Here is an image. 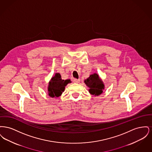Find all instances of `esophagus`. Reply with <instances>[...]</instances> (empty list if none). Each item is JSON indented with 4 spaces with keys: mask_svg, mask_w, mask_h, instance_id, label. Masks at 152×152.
<instances>
[{
    "mask_svg": "<svg viewBox=\"0 0 152 152\" xmlns=\"http://www.w3.org/2000/svg\"><path fill=\"white\" fill-rule=\"evenodd\" d=\"M73 82H74L75 83H80V80L74 79L73 80Z\"/></svg>",
    "mask_w": 152,
    "mask_h": 152,
    "instance_id": "obj_1",
    "label": "esophagus"
}]
</instances>
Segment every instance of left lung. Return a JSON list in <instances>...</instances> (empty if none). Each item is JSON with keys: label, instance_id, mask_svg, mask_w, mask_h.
<instances>
[{"label": "left lung", "instance_id": "1", "mask_svg": "<svg viewBox=\"0 0 152 152\" xmlns=\"http://www.w3.org/2000/svg\"><path fill=\"white\" fill-rule=\"evenodd\" d=\"M84 83L89 88V92L94 96H99L104 89V84L97 73H93L84 80Z\"/></svg>", "mask_w": 152, "mask_h": 152}]
</instances>
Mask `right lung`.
<instances>
[{
	"label": "right lung",
	"instance_id": "1",
	"mask_svg": "<svg viewBox=\"0 0 152 152\" xmlns=\"http://www.w3.org/2000/svg\"><path fill=\"white\" fill-rule=\"evenodd\" d=\"M71 83L69 79H61L59 73H56L55 76L51 78L48 87V94L51 97H60L65 90V87Z\"/></svg>",
	"mask_w": 152,
	"mask_h": 152
}]
</instances>
